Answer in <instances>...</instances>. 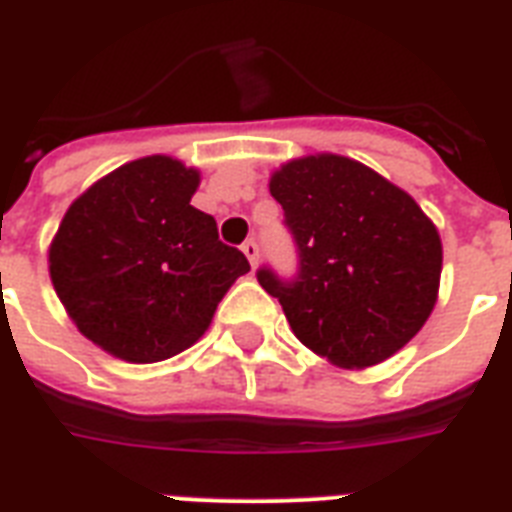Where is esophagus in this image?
Returning <instances> with one entry per match:
<instances>
[{
	"mask_svg": "<svg viewBox=\"0 0 512 512\" xmlns=\"http://www.w3.org/2000/svg\"><path fill=\"white\" fill-rule=\"evenodd\" d=\"M241 252H244V255H247V260H249V265H252V268H257V257H260V247H257V241H244V244H241Z\"/></svg>",
	"mask_w": 512,
	"mask_h": 512,
	"instance_id": "obj_1",
	"label": "esophagus"
}]
</instances>
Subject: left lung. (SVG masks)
I'll return each mask as SVG.
<instances>
[{"label":"left lung","instance_id":"left-lung-1","mask_svg":"<svg viewBox=\"0 0 512 512\" xmlns=\"http://www.w3.org/2000/svg\"><path fill=\"white\" fill-rule=\"evenodd\" d=\"M300 252V276L279 297L295 337L340 369H366L404 348L436 308L444 247L420 204L340 154L289 159L268 180Z\"/></svg>","mask_w":512,"mask_h":512}]
</instances>
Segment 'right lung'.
I'll use <instances>...</instances> for the list:
<instances>
[{
    "label": "right lung",
    "mask_w": 512,
    "mask_h": 512,
    "mask_svg": "<svg viewBox=\"0 0 512 512\" xmlns=\"http://www.w3.org/2000/svg\"><path fill=\"white\" fill-rule=\"evenodd\" d=\"M199 183L201 172L175 156H143L76 196L52 236L55 295L114 358L156 364L191 348L249 271L217 239L215 217L191 207Z\"/></svg>",
    "instance_id": "right-lung-1"
}]
</instances>
